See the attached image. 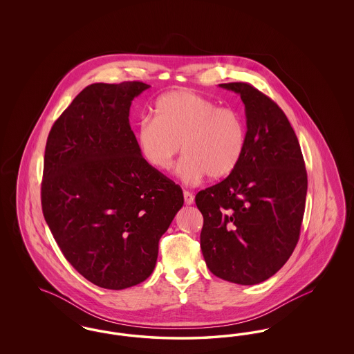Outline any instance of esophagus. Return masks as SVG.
I'll use <instances>...</instances> for the list:
<instances>
[{
    "instance_id": "obj_1",
    "label": "esophagus",
    "mask_w": 354,
    "mask_h": 354,
    "mask_svg": "<svg viewBox=\"0 0 354 354\" xmlns=\"http://www.w3.org/2000/svg\"><path fill=\"white\" fill-rule=\"evenodd\" d=\"M183 196H185V203L187 205H191V204H194V201H195V196L189 192V191H185L183 192Z\"/></svg>"
}]
</instances>
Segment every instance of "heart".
Masks as SVG:
<instances>
[{"instance_id": "heart-1", "label": "heart", "mask_w": 354, "mask_h": 354, "mask_svg": "<svg viewBox=\"0 0 354 354\" xmlns=\"http://www.w3.org/2000/svg\"><path fill=\"white\" fill-rule=\"evenodd\" d=\"M138 149L159 171L172 169L176 156L185 153L179 175L195 183L228 176L239 166L247 145L241 114L201 94L176 90L159 97L153 119H143L136 130Z\"/></svg>"}]
</instances>
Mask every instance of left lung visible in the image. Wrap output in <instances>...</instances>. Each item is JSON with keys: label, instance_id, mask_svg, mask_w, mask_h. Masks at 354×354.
<instances>
[{"label": "left lung", "instance_id": "1", "mask_svg": "<svg viewBox=\"0 0 354 354\" xmlns=\"http://www.w3.org/2000/svg\"><path fill=\"white\" fill-rule=\"evenodd\" d=\"M245 106L247 145L224 180L198 192L201 247L223 280L266 281L290 257L300 237L308 176L300 143L284 111L252 84H221Z\"/></svg>", "mask_w": 354, "mask_h": 354}]
</instances>
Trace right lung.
<instances>
[{
	"mask_svg": "<svg viewBox=\"0 0 354 354\" xmlns=\"http://www.w3.org/2000/svg\"><path fill=\"white\" fill-rule=\"evenodd\" d=\"M150 84H93L48 136L41 202L68 263L106 289L145 281L183 191L150 166L130 127V106Z\"/></svg>",
	"mask_w": 354,
	"mask_h": 354,
	"instance_id": "add662e5",
	"label": "right lung"
}]
</instances>
